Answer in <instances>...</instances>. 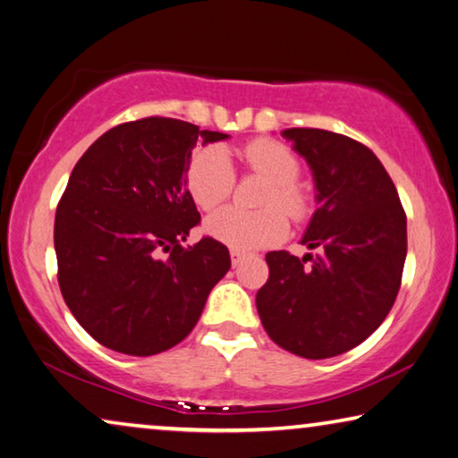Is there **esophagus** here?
I'll return each mask as SVG.
<instances>
[{
    "label": "esophagus",
    "instance_id": "1",
    "mask_svg": "<svg viewBox=\"0 0 458 458\" xmlns=\"http://www.w3.org/2000/svg\"><path fill=\"white\" fill-rule=\"evenodd\" d=\"M229 253H231V264H233V268H235V266L242 264L243 259H245V253L239 251V250H231Z\"/></svg>",
    "mask_w": 458,
    "mask_h": 458
}]
</instances>
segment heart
I'll list each match as a JSON object with an SVG mask.
<instances>
[{
  "mask_svg": "<svg viewBox=\"0 0 458 458\" xmlns=\"http://www.w3.org/2000/svg\"><path fill=\"white\" fill-rule=\"evenodd\" d=\"M248 172L266 180L258 196V210L225 207L205 221V231L215 242L239 251L268 248L286 235L288 219L305 221L313 210L309 190L299 184L301 164L286 145L274 139H253L242 149ZM186 190L202 210L219 207L235 186L233 164L221 145L196 149L186 165Z\"/></svg>",
  "mask_w": 458,
  "mask_h": 458,
  "instance_id": "1",
  "label": "heart"
}]
</instances>
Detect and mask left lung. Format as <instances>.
Masks as SVG:
<instances>
[{"label": "left lung", "mask_w": 458, "mask_h": 458, "mask_svg": "<svg viewBox=\"0 0 458 458\" xmlns=\"http://www.w3.org/2000/svg\"><path fill=\"white\" fill-rule=\"evenodd\" d=\"M283 135L313 172L319 207L301 243L319 253H266L270 276L256 307L280 348L321 360L362 344L389 315L403 274L407 219L367 145L323 129Z\"/></svg>", "instance_id": "obj_1"}]
</instances>
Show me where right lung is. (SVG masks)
Listing matches in <instances>:
<instances>
[{
    "instance_id": "add662e5",
    "label": "right lung",
    "mask_w": 458,
    "mask_h": 458,
    "mask_svg": "<svg viewBox=\"0 0 458 458\" xmlns=\"http://www.w3.org/2000/svg\"><path fill=\"white\" fill-rule=\"evenodd\" d=\"M229 135L178 118L123 123L77 161L55 215L59 286L80 326L114 352L151 356L192 332L231 268L200 223L184 174L196 143Z\"/></svg>"
}]
</instances>
